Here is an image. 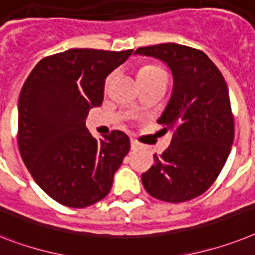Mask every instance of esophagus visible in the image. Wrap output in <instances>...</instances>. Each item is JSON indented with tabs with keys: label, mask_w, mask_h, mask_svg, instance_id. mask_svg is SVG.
I'll return each mask as SVG.
<instances>
[{
	"label": "esophagus",
	"mask_w": 255,
	"mask_h": 255,
	"mask_svg": "<svg viewBox=\"0 0 255 255\" xmlns=\"http://www.w3.org/2000/svg\"><path fill=\"white\" fill-rule=\"evenodd\" d=\"M130 147H131V150H136L139 147V143L136 142L135 139H130Z\"/></svg>",
	"instance_id": "1"
}]
</instances>
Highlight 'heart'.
<instances>
[{
	"instance_id": "heart-1",
	"label": "heart",
	"mask_w": 255,
	"mask_h": 255,
	"mask_svg": "<svg viewBox=\"0 0 255 255\" xmlns=\"http://www.w3.org/2000/svg\"><path fill=\"white\" fill-rule=\"evenodd\" d=\"M155 75H167L165 71L159 66H155V65H148V66H144L140 69L139 77H155Z\"/></svg>"
}]
</instances>
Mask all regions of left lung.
<instances>
[{"label": "left lung", "instance_id": "left-lung-1", "mask_svg": "<svg viewBox=\"0 0 255 255\" xmlns=\"http://www.w3.org/2000/svg\"><path fill=\"white\" fill-rule=\"evenodd\" d=\"M134 54L153 57L169 67L173 88L157 120L173 136L167 150L142 174L153 198L180 203L203 194L222 172L235 138L227 83L202 50L165 43Z\"/></svg>", "mask_w": 255, "mask_h": 255}]
</instances>
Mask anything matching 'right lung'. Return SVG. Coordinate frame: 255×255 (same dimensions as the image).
<instances>
[{
    "instance_id": "obj_1",
    "label": "right lung",
    "mask_w": 255,
    "mask_h": 255,
    "mask_svg": "<svg viewBox=\"0 0 255 255\" xmlns=\"http://www.w3.org/2000/svg\"><path fill=\"white\" fill-rule=\"evenodd\" d=\"M132 49H69L37 62L18 102V146L27 169L50 198L83 208L102 201L130 150L129 136L113 130L96 139L86 128L102 105L105 79Z\"/></svg>"
}]
</instances>
